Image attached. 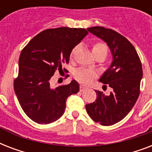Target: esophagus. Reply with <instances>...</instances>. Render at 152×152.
Listing matches in <instances>:
<instances>
[{"mask_svg": "<svg viewBox=\"0 0 152 152\" xmlns=\"http://www.w3.org/2000/svg\"><path fill=\"white\" fill-rule=\"evenodd\" d=\"M87 89V87H85V86L83 85H80V91H83L84 90H86Z\"/></svg>", "mask_w": 152, "mask_h": 152, "instance_id": "34e87169", "label": "esophagus"}]
</instances>
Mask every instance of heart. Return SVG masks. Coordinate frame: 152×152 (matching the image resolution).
<instances>
[{"instance_id":"heart-1","label":"heart","mask_w":152,"mask_h":152,"mask_svg":"<svg viewBox=\"0 0 152 152\" xmlns=\"http://www.w3.org/2000/svg\"><path fill=\"white\" fill-rule=\"evenodd\" d=\"M76 49H77V47H75L72 50V54L75 53ZM107 50H108L107 46L103 43H96L95 46H93V53H102L106 56ZM95 77V72L92 71H90L88 69H81L76 72V80L79 82H80L81 83H83V84H88L89 83H91Z\"/></svg>"}]
</instances>
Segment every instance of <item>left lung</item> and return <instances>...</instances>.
Instances as JSON below:
<instances>
[{
	"mask_svg": "<svg viewBox=\"0 0 152 152\" xmlns=\"http://www.w3.org/2000/svg\"><path fill=\"white\" fill-rule=\"evenodd\" d=\"M88 31L105 42L110 50L111 64L99 80L110 87L112 91L107 95L95 91L97 98L86 105V110L95 122L106 126L114 125L129 113L139 97L141 62L134 46L118 32L103 27H89Z\"/></svg>",
	"mask_w": 152,
	"mask_h": 152,
	"instance_id": "8db88e82",
	"label": "left lung"
}]
</instances>
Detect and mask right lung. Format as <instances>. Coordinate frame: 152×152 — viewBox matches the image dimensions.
I'll return each instance as SVG.
<instances>
[{"label": "right lung", "instance_id": "1", "mask_svg": "<svg viewBox=\"0 0 152 152\" xmlns=\"http://www.w3.org/2000/svg\"><path fill=\"white\" fill-rule=\"evenodd\" d=\"M88 34L83 28L58 27L45 30L23 49L19 59V75L14 90L23 110L34 122L50 124L58 120L69 96L80 91L75 80L56 88L50 86L55 70L63 71L72 50Z\"/></svg>", "mask_w": 152, "mask_h": 152}]
</instances>
